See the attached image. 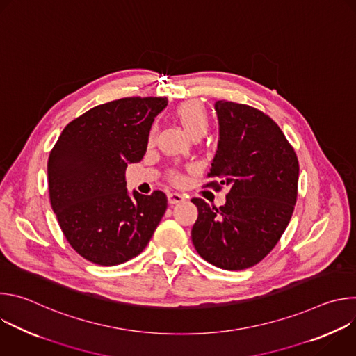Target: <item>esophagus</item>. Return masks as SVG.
<instances>
[{
    "instance_id": "obj_1",
    "label": "esophagus",
    "mask_w": 356,
    "mask_h": 356,
    "mask_svg": "<svg viewBox=\"0 0 356 356\" xmlns=\"http://www.w3.org/2000/svg\"><path fill=\"white\" fill-rule=\"evenodd\" d=\"M184 200V195H181L180 193H168V201L169 204H177V202H181Z\"/></svg>"
}]
</instances>
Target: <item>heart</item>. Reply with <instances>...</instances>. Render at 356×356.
Returning a JSON list of instances; mask_svg holds the SVG:
<instances>
[{
	"mask_svg": "<svg viewBox=\"0 0 356 356\" xmlns=\"http://www.w3.org/2000/svg\"><path fill=\"white\" fill-rule=\"evenodd\" d=\"M179 122L184 128V131L191 136H204L210 128V117L207 113V108L204 104L198 99H188L181 103L176 111H175ZM152 132L149 134V138H152ZM175 180L179 177L175 176Z\"/></svg>",
	"mask_w": 356,
	"mask_h": 356,
	"instance_id": "1",
	"label": "heart"
}]
</instances>
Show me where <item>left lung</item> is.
Instances as JSON below:
<instances>
[{"label": "left lung", "instance_id": "8db88e82", "mask_svg": "<svg viewBox=\"0 0 356 356\" xmlns=\"http://www.w3.org/2000/svg\"><path fill=\"white\" fill-rule=\"evenodd\" d=\"M214 107L220 138L207 176L220 177L229 193L220 209L191 200L198 210L191 241L211 265L242 270L259 264L289 225L298 161L282 129L262 111L222 99Z\"/></svg>", "mask_w": 356, "mask_h": 356}]
</instances>
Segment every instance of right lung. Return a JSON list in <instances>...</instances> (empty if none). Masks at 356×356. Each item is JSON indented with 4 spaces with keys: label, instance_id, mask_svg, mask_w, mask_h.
<instances>
[{
    "label": "right lung",
    "instance_id": "1",
    "mask_svg": "<svg viewBox=\"0 0 356 356\" xmlns=\"http://www.w3.org/2000/svg\"><path fill=\"white\" fill-rule=\"evenodd\" d=\"M165 97H127L73 120L47 161L50 204L72 248L84 259L114 266L145 249L166 209V194L127 190L125 169L139 162Z\"/></svg>",
    "mask_w": 356,
    "mask_h": 356
}]
</instances>
